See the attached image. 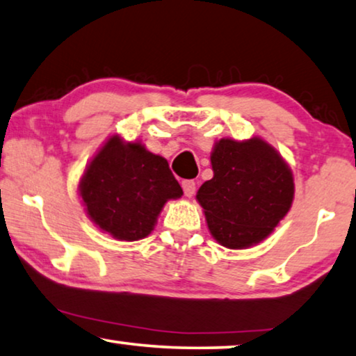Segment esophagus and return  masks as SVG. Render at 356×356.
Returning <instances> with one entry per match:
<instances>
[{"label": "esophagus", "instance_id": "esophagus-1", "mask_svg": "<svg viewBox=\"0 0 356 356\" xmlns=\"http://www.w3.org/2000/svg\"><path fill=\"white\" fill-rule=\"evenodd\" d=\"M181 186L184 191V195H186V197H193L195 193V183L193 181V179H184V181L181 183Z\"/></svg>", "mask_w": 356, "mask_h": 356}]
</instances>
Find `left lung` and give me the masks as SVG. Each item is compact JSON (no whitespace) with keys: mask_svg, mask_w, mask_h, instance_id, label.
I'll return each mask as SVG.
<instances>
[{"mask_svg":"<svg viewBox=\"0 0 356 356\" xmlns=\"http://www.w3.org/2000/svg\"><path fill=\"white\" fill-rule=\"evenodd\" d=\"M213 178L199 188L197 202L213 239L226 249H247L270 236L292 207L293 175L264 138L213 144Z\"/></svg>","mask_w":356,"mask_h":356,"instance_id":"left-lung-1","label":"left lung"}]
</instances>
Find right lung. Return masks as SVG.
<instances>
[{"label": "right lung", "instance_id": "add662e5", "mask_svg": "<svg viewBox=\"0 0 356 356\" xmlns=\"http://www.w3.org/2000/svg\"><path fill=\"white\" fill-rule=\"evenodd\" d=\"M79 195L102 233L131 242L152 233L163 205L181 197L183 189L162 156L112 135L85 167Z\"/></svg>", "mask_w": 356, "mask_h": 356}]
</instances>
